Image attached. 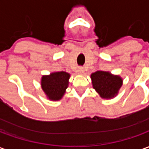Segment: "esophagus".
<instances>
[{"label":"esophagus","instance_id":"34e87169","mask_svg":"<svg viewBox=\"0 0 149 149\" xmlns=\"http://www.w3.org/2000/svg\"><path fill=\"white\" fill-rule=\"evenodd\" d=\"M84 72V69L83 68H78V73L79 74H83Z\"/></svg>","mask_w":149,"mask_h":149}]
</instances>
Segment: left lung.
I'll list each match as a JSON object with an SVG mask.
<instances>
[{
  "instance_id": "8db88e82",
  "label": "left lung",
  "mask_w": 149,
  "mask_h": 149,
  "mask_svg": "<svg viewBox=\"0 0 149 149\" xmlns=\"http://www.w3.org/2000/svg\"><path fill=\"white\" fill-rule=\"evenodd\" d=\"M93 86L102 98L109 99L117 95L122 85V79L119 76H112L109 72L97 71L91 75Z\"/></svg>"
}]
</instances>
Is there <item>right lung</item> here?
<instances>
[{
  "instance_id": "add662e5",
  "label": "right lung",
  "mask_w": 149,
  "mask_h": 149,
  "mask_svg": "<svg viewBox=\"0 0 149 149\" xmlns=\"http://www.w3.org/2000/svg\"><path fill=\"white\" fill-rule=\"evenodd\" d=\"M70 75L66 72H56L49 76H43L41 87L49 99L58 100L61 99L68 85Z\"/></svg>"
}]
</instances>
